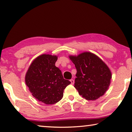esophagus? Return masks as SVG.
<instances>
[{
	"instance_id": "34e87169",
	"label": "esophagus",
	"mask_w": 132,
	"mask_h": 132,
	"mask_svg": "<svg viewBox=\"0 0 132 132\" xmlns=\"http://www.w3.org/2000/svg\"><path fill=\"white\" fill-rule=\"evenodd\" d=\"M70 81L71 82V84H73L75 83V81H74V80H73V79L70 80Z\"/></svg>"
}]
</instances>
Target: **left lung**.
I'll use <instances>...</instances> for the list:
<instances>
[{
  "label": "left lung",
  "mask_w": 132,
  "mask_h": 132,
  "mask_svg": "<svg viewBox=\"0 0 132 132\" xmlns=\"http://www.w3.org/2000/svg\"><path fill=\"white\" fill-rule=\"evenodd\" d=\"M77 70L75 87L82 98L95 100L103 95L111 83L112 74L104 62L91 52L69 56Z\"/></svg>",
  "instance_id": "obj_1"
}]
</instances>
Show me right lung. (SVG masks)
<instances>
[{
    "mask_svg": "<svg viewBox=\"0 0 132 132\" xmlns=\"http://www.w3.org/2000/svg\"><path fill=\"white\" fill-rule=\"evenodd\" d=\"M56 56L43 54L31 64L25 77L26 85L33 97L45 104H54L63 96L70 81L63 79L62 71L56 67Z\"/></svg>",
    "mask_w": 132,
    "mask_h": 132,
    "instance_id": "obj_1",
    "label": "right lung"
}]
</instances>
